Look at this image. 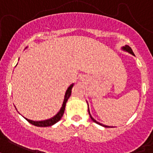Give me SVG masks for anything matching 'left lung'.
I'll use <instances>...</instances> for the list:
<instances>
[{"instance_id": "left-lung-1", "label": "left lung", "mask_w": 153, "mask_h": 153, "mask_svg": "<svg viewBox=\"0 0 153 153\" xmlns=\"http://www.w3.org/2000/svg\"><path fill=\"white\" fill-rule=\"evenodd\" d=\"M122 49H123V50H125V51H127V52H128V53H131V54H132V55H134V53H133V52H132V48H130V47H129V46H128V45L124 46V47L122 48ZM88 113H89V116H90V117H91V119H92V120H93V121L95 122V123H97V124H98V125H101V126H104V127L108 128V126H107V125H102V124H100V123H99V122H98V121H97V120H96L94 119V118H93V117H92V116H91V114H90L89 108H88Z\"/></svg>"}]
</instances>
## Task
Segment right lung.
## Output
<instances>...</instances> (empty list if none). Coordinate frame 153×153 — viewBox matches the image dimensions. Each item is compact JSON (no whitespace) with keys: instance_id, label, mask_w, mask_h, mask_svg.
<instances>
[{"instance_id":"add662e5","label":"right lung","mask_w":153,"mask_h":153,"mask_svg":"<svg viewBox=\"0 0 153 153\" xmlns=\"http://www.w3.org/2000/svg\"><path fill=\"white\" fill-rule=\"evenodd\" d=\"M73 87V84L69 86L68 88V89L66 90V93L65 95V99H64L63 101V105L60 108V111L56 113V114L53 117L50 118V119L45 120H39V121H34V120H28L27 118H25V120L28 122H29L30 124L32 125H35V126H37V127H48V126H52L56 123H57L60 119H61V117H63L64 112H65V105H66V102L68 101V98L71 96V93H72V88Z\"/></svg>"}]
</instances>
